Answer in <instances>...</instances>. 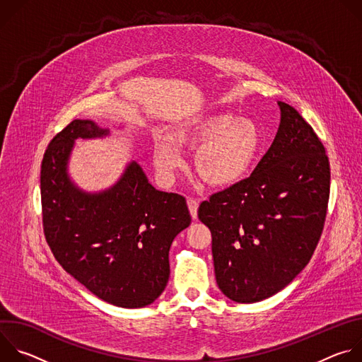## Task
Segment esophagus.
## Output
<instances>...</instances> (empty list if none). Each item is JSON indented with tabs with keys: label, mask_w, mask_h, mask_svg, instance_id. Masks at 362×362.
Returning a JSON list of instances; mask_svg holds the SVG:
<instances>
[{
	"label": "esophagus",
	"mask_w": 362,
	"mask_h": 362,
	"mask_svg": "<svg viewBox=\"0 0 362 362\" xmlns=\"http://www.w3.org/2000/svg\"><path fill=\"white\" fill-rule=\"evenodd\" d=\"M187 208H189V212H190V216L193 219L197 218V208H199V200L197 199H193V197H189L187 199Z\"/></svg>",
	"instance_id": "esophagus-1"
}]
</instances>
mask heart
<instances>
[{
  "label": "heart",
  "mask_w": 362,
  "mask_h": 362,
  "mask_svg": "<svg viewBox=\"0 0 362 362\" xmlns=\"http://www.w3.org/2000/svg\"><path fill=\"white\" fill-rule=\"evenodd\" d=\"M199 147L194 169L211 186L225 187L240 180L253 166L262 147V132L247 117L229 112H209L185 120L172 137L154 144V165L166 180H172L183 156L177 143Z\"/></svg>",
  "instance_id": "b5f03b06"
}]
</instances>
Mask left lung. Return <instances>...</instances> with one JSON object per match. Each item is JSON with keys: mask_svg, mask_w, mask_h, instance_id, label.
Here are the masks:
<instances>
[{"mask_svg": "<svg viewBox=\"0 0 362 362\" xmlns=\"http://www.w3.org/2000/svg\"><path fill=\"white\" fill-rule=\"evenodd\" d=\"M275 140L253 173L200 203L215 275L232 300H264L295 279L321 238L329 199L325 147L303 117L278 101Z\"/></svg>", "mask_w": 362, "mask_h": 362, "instance_id": "left-lung-1", "label": "left lung"}]
</instances>
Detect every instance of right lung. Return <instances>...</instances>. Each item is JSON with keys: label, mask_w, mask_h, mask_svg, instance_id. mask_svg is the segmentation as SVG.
<instances>
[{"label": "right lung", "mask_w": 362, "mask_h": 362, "mask_svg": "<svg viewBox=\"0 0 362 362\" xmlns=\"http://www.w3.org/2000/svg\"><path fill=\"white\" fill-rule=\"evenodd\" d=\"M107 134L77 119L49 141L40 179L44 235L64 271L91 293L120 308H143L165 291L170 245L192 219L186 199L154 189L136 162L103 192H84L70 179L76 140Z\"/></svg>", "instance_id": "add662e5"}]
</instances>
